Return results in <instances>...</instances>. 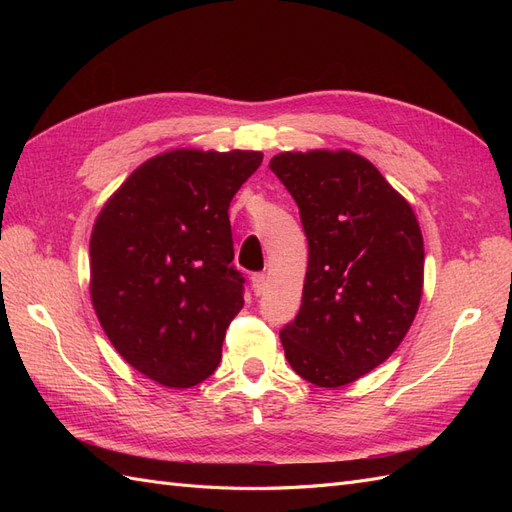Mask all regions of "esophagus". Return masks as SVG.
I'll return each mask as SVG.
<instances>
[{
    "instance_id": "obj_1",
    "label": "esophagus",
    "mask_w": 512,
    "mask_h": 512,
    "mask_svg": "<svg viewBox=\"0 0 512 512\" xmlns=\"http://www.w3.org/2000/svg\"><path fill=\"white\" fill-rule=\"evenodd\" d=\"M252 288H254L256 297H260V294H265V290H267V275L265 273H254L252 275Z\"/></svg>"
}]
</instances>
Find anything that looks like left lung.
<instances>
[{
    "label": "left lung",
    "instance_id": "1",
    "mask_svg": "<svg viewBox=\"0 0 512 512\" xmlns=\"http://www.w3.org/2000/svg\"><path fill=\"white\" fill-rule=\"evenodd\" d=\"M269 168L297 200L309 245L303 301L280 331L290 367L339 389L404 342L423 297L425 247L408 200L348 149L284 151Z\"/></svg>",
    "mask_w": 512,
    "mask_h": 512
}]
</instances>
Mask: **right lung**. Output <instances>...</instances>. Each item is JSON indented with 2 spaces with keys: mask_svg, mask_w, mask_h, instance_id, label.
<instances>
[{
  "mask_svg": "<svg viewBox=\"0 0 512 512\" xmlns=\"http://www.w3.org/2000/svg\"><path fill=\"white\" fill-rule=\"evenodd\" d=\"M260 151L173 149L138 166L98 213L89 294L115 350L149 380L190 389L222 359L243 307L230 200Z\"/></svg>",
  "mask_w": 512,
  "mask_h": 512,
  "instance_id": "obj_1",
  "label": "right lung"
}]
</instances>
